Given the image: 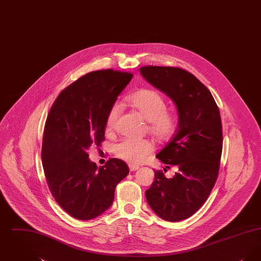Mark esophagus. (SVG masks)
Returning <instances> with one entry per match:
<instances>
[{
    "mask_svg": "<svg viewBox=\"0 0 261 261\" xmlns=\"http://www.w3.org/2000/svg\"><path fill=\"white\" fill-rule=\"evenodd\" d=\"M129 169H130V171H136L139 169V166L134 165V164H129Z\"/></svg>",
    "mask_w": 261,
    "mask_h": 261,
    "instance_id": "34e87169",
    "label": "esophagus"
}]
</instances>
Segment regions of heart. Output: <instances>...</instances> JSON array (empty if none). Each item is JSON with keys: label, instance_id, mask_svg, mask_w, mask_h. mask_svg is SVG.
Returning <instances> with one entry per match:
<instances>
[{"label": "heart", "instance_id": "1", "mask_svg": "<svg viewBox=\"0 0 261 261\" xmlns=\"http://www.w3.org/2000/svg\"><path fill=\"white\" fill-rule=\"evenodd\" d=\"M128 103L140 112L149 122L150 134L159 141H167L177 129V117L167 112V102L160 92L153 89H140L127 98ZM120 106L114 103L106 119V130L112 132L114 129ZM154 150V145L149 139L125 138L114 146V153L117 158L133 164L146 162Z\"/></svg>", "mask_w": 261, "mask_h": 261}]
</instances>
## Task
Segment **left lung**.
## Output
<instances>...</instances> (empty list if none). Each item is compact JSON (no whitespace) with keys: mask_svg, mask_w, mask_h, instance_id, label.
I'll use <instances>...</instances> for the list:
<instances>
[{"mask_svg":"<svg viewBox=\"0 0 261 261\" xmlns=\"http://www.w3.org/2000/svg\"><path fill=\"white\" fill-rule=\"evenodd\" d=\"M140 72L173 100L179 116L175 135L156 154L177 171L172 178L154 171L146 199L163 220L181 221L199 211L216 182L223 144L220 112L211 91L182 68L147 65Z\"/></svg>","mask_w":261,"mask_h":261,"instance_id":"left-lung-1","label":"left lung"}]
</instances>
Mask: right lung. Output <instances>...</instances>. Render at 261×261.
<instances>
[{
	"label": "right lung",
	"instance_id": "1",
	"mask_svg": "<svg viewBox=\"0 0 261 261\" xmlns=\"http://www.w3.org/2000/svg\"><path fill=\"white\" fill-rule=\"evenodd\" d=\"M132 77L112 69L90 72L62 90L50 108L43 168L53 197L76 219L90 220L110 208L115 187L129 173L118 159L98 167L87 149L105 141L107 115Z\"/></svg>",
	"mask_w": 261,
	"mask_h": 261
}]
</instances>
